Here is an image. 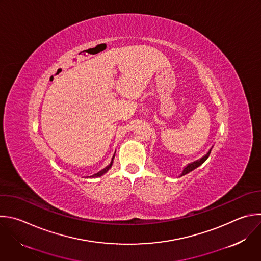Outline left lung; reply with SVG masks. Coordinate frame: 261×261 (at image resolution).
<instances>
[{
  "instance_id": "8db88e82",
  "label": "left lung",
  "mask_w": 261,
  "mask_h": 261,
  "mask_svg": "<svg viewBox=\"0 0 261 261\" xmlns=\"http://www.w3.org/2000/svg\"><path fill=\"white\" fill-rule=\"evenodd\" d=\"M211 149H212V148H210L209 151H208L204 156H202L200 160H197V161H195V162H193V163L188 164V166L185 167V169H184V171H182L180 176H184V175L188 174V173H190L191 171H193V170H195L196 168H198L199 166H201V165L208 159V156H209V154H210V152H211Z\"/></svg>"
}]
</instances>
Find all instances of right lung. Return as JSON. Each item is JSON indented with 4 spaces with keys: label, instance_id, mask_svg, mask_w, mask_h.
Wrapping results in <instances>:
<instances>
[{
    "label": "right lung",
    "instance_id": "obj_1",
    "mask_svg": "<svg viewBox=\"0 0 261 261\" xmlns=\"http://www.w3.org/2000/svg\"><path fill=\"white\" fill-rule=\"evenodd\" d=\"M114 158H115V154H114V156H113V159H112V162H111V164L109 165V166H107L105 169H102L101 171H99V172H97V173H95V174H93L92 176H90V177H100L101 175H103L105 173H107L110 169H111V167H112V165H113V161H114Z\"/></svg>",
    "mask_w": 261,
    "mask_h": 261
}]
</instances>
